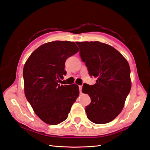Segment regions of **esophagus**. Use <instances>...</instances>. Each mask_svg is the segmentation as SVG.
I'll return each instance as SVG.
<instances>
[{"instance_id": "34e87169", "label": "esophagus", "mask_w": 150, "mask_h": 150, "mask_svg": "<svg viewBox=\"0 0 150 150\" xmlns=\"http://www.w3.org/2000/svg\"><path fill=\"white\" fill-rule=\"evenodd\" d=\"M82 88H83V86H79V92H80V93H82V91H82Z\"/></svg>"}]
</instances>
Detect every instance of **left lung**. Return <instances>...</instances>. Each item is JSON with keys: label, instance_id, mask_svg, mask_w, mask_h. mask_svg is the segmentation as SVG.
Returning a JSON list of instances; mask_svg holds the SVG:
<instances>
[{"label": "left lung", "instance_id": "1", "mask_svg": "<svg viewBox=\"0 0 150 150\" xmlns=\"http://www.w3.org/2000/svg\"><path fill=\"white\" fill-rule=\"evenodd\" d=\"M76 44L89 76L97 79L94 85L83 86L82 92L88 94L91 100L86 107L87 117L94 123H108L121 112L131 90L129 64L121 54L106 44L98 41Z\"/></svg>", "mask_w": 150, "mask_h": 150}]
</instances>
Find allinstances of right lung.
I'll use <instances>...</instances> for the list:
<instances>
[{"mask_svg":"<svg viewBox=\"0 0 150 150\" xmlns=\"http://www.w3.org/2000/svg\"><path fill=\"white\" fill-rule=\"evenodd\" d=\"M78 51L74 42H50L35 49L24 65L26 99L36 115L47 124L56 125L66 120L79 96L77 84L59 83L66 75V59Z\"/></svg>","mask_w":150,"mask_h":150,"instance_id":"obj_1","label":"right lung"}]
</instances>
